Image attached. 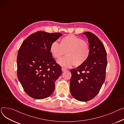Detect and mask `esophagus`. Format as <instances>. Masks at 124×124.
Here are the masks:
<instances>
[{
  "label": "esophagus",
  "instance_id": "obj_1",
  "mask_svg": "<svg viewBox=\"0 0 124 124\" xmlns=\"http://www.w3.org/2000/svg\"><path fill=\"white\" fill-rule=\"evenodd\" d=\"M62 71H65L67 70V69H66L65 68H62Z\"/></svg>",
  "mask_w": 124,
  "mask_h": 124
}]
</instances>
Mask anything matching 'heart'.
Instances as JSON below:
<instances>
[{
	"label": "heart",
	"instance_id": "1",
	"mask_svg": "<svg viewBox=\"0 0 124 124\" xmlns=\"http://www.w3.org/2000/svg\"><path fill=\"white\" fill-rule=\"evenodd\" d=\"M50 52L56 59H59L64 54L67 56L58 61L64 67H70L75 64L79 67L84 64L90 55V49L88 43L74 35H68L62 38L60 44L53 42L50 46Z\"/></svg>",
	"mask_w": 124,
	"mask_h": 124
}]
</instances>
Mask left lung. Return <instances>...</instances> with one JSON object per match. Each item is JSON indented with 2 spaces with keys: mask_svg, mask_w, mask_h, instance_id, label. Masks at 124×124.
Wrapping results in <instances>:
<instances>
[{
  "mask_svg": "<svg viewBox=\"0 0 124 124\" xmlns=\"http://www.w3.org/2000/svg\"><path fill=\"white\" fill-rule=\"evenodd\" d=\"M83 33L88 39L90 55L84 64L70 70V92L75 99L86 101L97 95L105 82L107 59L105 46L97 36L89 31Z\"/></svg>",
  "mask_w": 124,
  "mask_h": 124,
  "instance_id": "obj_1",
  "label": "left lung"
}]
</instances>
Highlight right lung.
Here are the masks:
<instances>
[{"label": "right lung", "mask_w": 124, "mask_h": 124, "mask_svg": "<svg viewBox=\"0 0 124 124\" xmlns=\"http://www.w3.org/2000/svg\"><path fill=\"white\" fill-rule=\"evenodd\" d=\"M62 35L36 32L28 36L18 50L17 77L24 91L32 98H46L54 91V83L61 75L62 69L53 57L50 46Z\"/></svg>", "instance_id": "add662e5"}]
</instances>
